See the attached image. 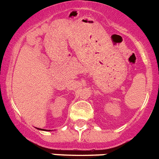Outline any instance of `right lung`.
I'll return each mask as SVG.
<instances>
[{
	"label": "right lung",
	"mask_w": 159,
	"mask_h": 159,
	"mask_svg": "<svg viewBox=\"0 0 159 159\" xmlns=\"http://www.w3.org/2000/svg\"><path fill=\"white\" fill-rule=\"evenodd\" d=\"M37 129H38V130H44V129H40V128H37Z\"/></svg>",
	"instance_id": "add662e5"
}]
</instances>
